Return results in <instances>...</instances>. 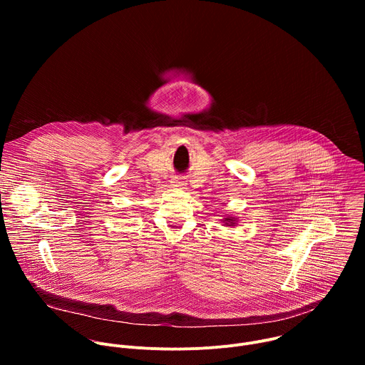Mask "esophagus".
I'll use <instances>...</instances> for the list:
<instances>
[{
    "mask_svg": "<svg viewBox=\"0 0 365 365\" xmlns=\"http://www.w3.org/2000/svg\"><path fill=\"white\" fill-rule=\"evenodd\" d=\"M172 183H173L172 186L176 187V189H187V187H186L187 185H186L185 182H182V180H175V182H172Z\"/></svg>",
    "mask_w": 365,
    "mask_h": 365,
    "instance_id": "34e87169",
    "label": "esophagus"
}]
</instances>
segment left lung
Segmentation results:
<instances>
[{"instance_id":"8db88e82","label":"left lung","mask_w":365,"mask_h":365,"mask_svg":"<svg viewBox=\"0 0 365 365\" xmlns=\"http://www.w3.org/2000/svg\"><path fill=\"white\" fill-rule=\"evenodd\" d=\"M235 220H237V218H234V217H227V218H224V221H222V222H225V224H231V225H234V224H235V222H234V221H235Z\"/></svg>"}]
</instances>
